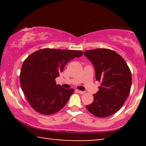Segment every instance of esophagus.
Wrapping results in <instances>:
<instances>
[{"label":"esophagus","mask_w":146,"mask_h":146,"mask_svg":"<svg viewBox=\"0 0 146 146\" xmlns=\"http://www.w3.org/2000/svg\"><path fill=\"white\" fill-rule=\"evenodd\" d=\"M77 92L78 93H79V94H84L85 93V92L84 91H81V90H76Z\"/></svg>","instance_id":"esophagus-1"}]
</instances>
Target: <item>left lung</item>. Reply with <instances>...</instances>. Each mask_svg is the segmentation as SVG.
Listing matches in <instances>:
<instances>
[{
  "mask_svg": "<svg viewBox=\"0 0 146 146\" xmlns=\"http://www.w3.org/2000/svg\"><path fill=\"white\" fill-rule=\"evenodd\" d=\"M96 71V80L101 82L94 94V101L86 108L98 117H106L117 112L129 94L131 74L124 59L115 51L96 48L84 52Z\"/></svg>",
  "mask_w": 146,
  "mask_h": 146,
  "instance_id": "left-lung-1",
  "label": "left lung"
}]
</instances>
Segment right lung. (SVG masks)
Listing matches in <instances>:
<instances>
[{"instance_id":"right-lung-1","label":"right lung","mask_w":146,"mask_h":146,"mask_svg":"<svg viewBox=\"0 0 146 146\" xmlns=\"http://www.w3.org/2000/svg\"><path fill=\"white\" fill-rule=\"evenodd\" d=\"M82 55L80 50L44 48L24 61L20 74L21 86L35 111L51 115L64 108L74 90L63 88L56 84L55 79L68 62Z\"/></svg>"}]
</instances>
